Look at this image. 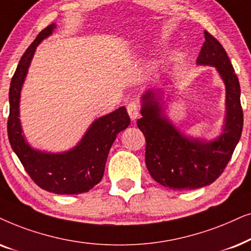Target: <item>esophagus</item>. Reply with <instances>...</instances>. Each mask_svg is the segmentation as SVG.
<instances>
[{
  "instance_id": "34e87169",
  "label": "esophagus",
  "mask_w": 251,
  "mask_h": 251,
  "mask_svg": "<svg viewBox=\"0 0 251 251\" xmlns=\"http://www.w3.org/2000/svg\"><path fill=\"white\" fill-rule=\"evenodd\" d=\"M127 112L129 117H131L132 120H135L138 117L140 116V106L138 103L135 102H131L127 105Z\"/></svg>"
}]
</instances>
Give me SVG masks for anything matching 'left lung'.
I'll list each match as a JSON object with an SVG mask.
<instances>
[{
  "label": "left lung",
  "mask_w": 251,
  "mask_h": 251,
  "mask_svg": "<svg viewBox=\"0 0 251 251\" xmlns=\"http://www.w3.org/2000/svg\"><path fill=\"white\" fill-rule=\"evenodd\" d=\"M205 41L198 64L216 66L226 85L227 115L224 133L212 142H202L180 134L160 115L152 92L142 98V118L138 127L146 139V165L155 181L175 190L196 189L218 179L232 158L243 127L240 83L226 50L204 31Z\"/></svg>",
  "instance_id": "left-lung-1"
}]
</instances>
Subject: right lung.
Returning a JSON list of instances; mask_svg holds the SVG:
<instances>
[{
  "label": "right lung",
  "mask_w": 251,
  "mask_h": 251,
  "mask_svg": "<svg viewBox=\"0 0 251 251\" xmlns=\"http://www.w3.org/2000/svg\"><path fill=\"white\" fill-rule=\"evenodd\" d=\"M55 25L42 29L26 49L17 66L9 89L10 145L31 179L40 188L61 195L86 193L103 178L109 150L119 132L128 127L131 119L125 106L103 116L92 124L81 142L64 153L36 151L25 142L19 122V98L36 46L51 34Z\"/></svg>",
  "instance_id": "add662e5"
}]
</instances>
